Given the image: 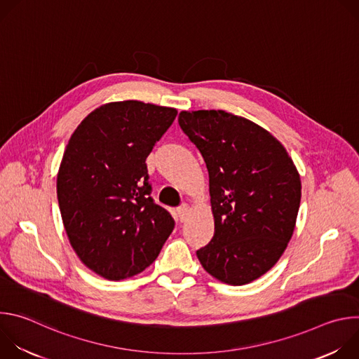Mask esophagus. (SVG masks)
I'll list each match as a JSON object with an SVG mask.
<instances>
[{
    "label": "esophagus",
    "mask_w": 359,
    "mask_h": 359,
    "mask_svg": "<svg viewBox=\"0 0 359 359\" xmlns=\"http://www.w3.org/2000/svg\"><path fill=\"white\" fill-rule=\"evenodd\" d=\"M189 212H190L189 204L183 203L182 206H179V208H177V216H179V220H180V222H184V220L187 219V216H189Z\"/></svg>",
    "instance_id": "1"
}]
</instances>
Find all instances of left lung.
Segmentation results:
<instances>
[{
	"instance_id": "left-lung-1",
	"label": "left lung",
	"mask_w": 359,
	"mask_h": 359,
	"mask_svg": "<svg viewBox=\"0 0 359 359\" xmlns=\"http://www.w3.org/2000/svg\"><path fill=\"white\" fill-rule=\"evenodd\" d=\"M179 125L209 170L215 236L198 262L226 284L257 280L295 227L301 180L291 158L270 132L224 111H183Z\"/></svg>"
}]
</instances>
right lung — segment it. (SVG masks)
I'll list each match as a JSON object with an SVG mask.
<instances>
[{"label":"right lung","instance_id":"right-lung-1","mask_svg":"<svg viewBox=\"0 0 359 359\" xmlns=\"http://www.w3.org/2000/svg\"><path fill=\"white\" fill-rule=\"evenodd\" d=\"M176 115L139 100L112 102L90 112L67 144L57 179L64 227L81 262L104 278L143 271L175 229L150 196L146 158Z\"/></svg>","mask_w":359,"mask_h":359}]
</instances>
